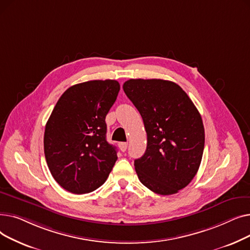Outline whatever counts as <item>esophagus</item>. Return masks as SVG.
I'll use <instances>...</instances> for the list:
<instances>
[{"label":"esophagus","mask_w":250,"mask_h":250,"mask_svg":"<svg viewBox=\"0 0 250 250\" xmlns=\"http://www.w3.org/2000/svg\"><path fill=\"white\" fill-rule=\"evenodd\" d=\"M118 147H120L122 152H125L126 150V148H127V143H125V142L120 143V144H118Z\"/></svg>","instance_id":"esophagus-1"}]
</instances>
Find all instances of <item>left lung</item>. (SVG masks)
<instances>
[{"mask_svg":"<svg viewBox=\"0 0 250 250\" xmlns=\"http://www.w3.org/2000/svg\"><path fill=\"white\" fill-rule=\"evenodd\" d=\"M124 91L139 110L147 149L135 160L140 181L169 195L185 188L198 172L205 147L202 116L180 86L161 79H130Z\"/></svg>","mask_w":250,"mask_h":250,"instance_id":"left-lung-1","label":"left lung"}]
</instances>
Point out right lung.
Here are the masks:
<instances>
[{
	"label": "right lung",
	"instance_id": "obj_1",
	"mask_svg": "<svg viewBox=\"0 0 250 250\" xmlns=\"http://www.w3.org/2000/svg\"><path fill=\"white\" fill-rule=\"evenodd\" d=\"M120 89L115 80L88 81L65 90L57 102L43 145L49 171L65 190L87 193L106 181L117 155L106 141L105 117Z\"/></svg>",
	"mask_w": 250,
	"mask_h": 250
}]
</instances>
